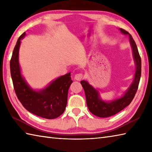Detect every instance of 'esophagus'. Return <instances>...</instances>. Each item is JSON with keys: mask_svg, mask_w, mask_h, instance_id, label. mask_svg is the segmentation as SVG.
I'll return each mask as SVG.
<instances>
[{"mask_svg": "<svg viewBox=\"0 0 152 152\" xmlns=\"http://www.w3.org/2000/svg\"><path fill=\"white\" fill-rule=\"evenodd\" d=\"M83 74L81 73H79V74H76L75 76H74V78H75L76 80H78V81H80V80H81L83 78Z\"/></svg>", "mask_w": 152, "mask_h": 152, "instance_id": "34e87169", "label": "esophagus"}]
</instances>
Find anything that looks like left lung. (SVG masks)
Returning <instances> with one entry per match:
<instances>
[{"label":"left lung","instance_id":"obj_1","mask_svg":"<svg viewBox=\"0 0 152 152\" xmlns=\"http://www.w3.org/2000/svg\"><path fill=\"white\" fill-rule=\"evenodd\" d=\"M120 31L124 35H128L130 38V43L132 47L133 57L136 64V72L132 83L124 94L118 99L111 101L109 102H104L99 97V91L91 86L87 81L82 80L80 82L84 88L86 95V103L88 109L92 114L99 117L105 118L118 113L129 105L137 91L140 80L141 76V58L138 50L132 35L124 29L120 28Z\"/></svg>","mask_w":152,"mask_h":152}]
</instances>
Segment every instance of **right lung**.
<instances>
[{"instance_id":"1","label":"right lung","mask_w":152,"mask_h":152,"mask_svg":"<svg viewBox=\"0 0 152 152\" xmlns=\"http://www.w3.org/2000/svg\"><path fill=\"white\" fill-rule=\"evenodd\" d=\"M25 35L24 32L18 39L10 62L11 77L18 99L33 114L47 119L57 118L66 109L68 89L72 83L70 72L53 80L43 90H33L22 76L18 61L21 39Z\"/></svg>"}]
</instances>
